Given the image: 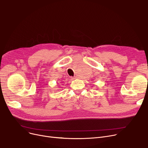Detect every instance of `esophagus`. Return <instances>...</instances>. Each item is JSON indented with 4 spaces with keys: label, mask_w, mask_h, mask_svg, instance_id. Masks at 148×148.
Wrapping results in <instances>:
<instances>
[{
    "label": "esophagus",
    "mask_w": 148,
    "mask_h": 148,
    "mask_svg": "<svg viewBox=\"0 0 148 148\" xmlns=\"http://www.w3.org/2000/svg\"><path fill=\"white\" fill-rule=\"evenodd\" d=\"M76 79V77H71V80H74V79Z\"/></svg>",
    "instance_id": "esophagus-1"
}]
</instances>
